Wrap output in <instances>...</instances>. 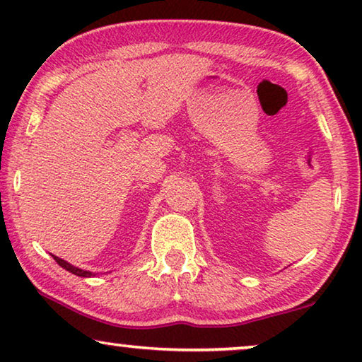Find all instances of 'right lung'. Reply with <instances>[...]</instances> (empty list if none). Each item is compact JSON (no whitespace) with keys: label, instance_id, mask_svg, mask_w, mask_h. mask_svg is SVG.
<instances>
[{"label":"right lung","instance_id":"obj_1","mask_svg":"<svg viewBox=\"0 0 362 362\" xmlns=\"http://www.w3.org/2000/svg\"><path fill=\"white\" fill-rule=\"evenodd\" d=\"M54 257V260L57 262L59 265L62 267V269H66L67 272H71V274H74V275H77V276H92V272H87V270H81V269H77V267H74V265H71L69 264V262H66V260H62V259H59V257H56V255H52Z\"/></svg>","mask_w":362,"mask_h":362}]
</instances>
